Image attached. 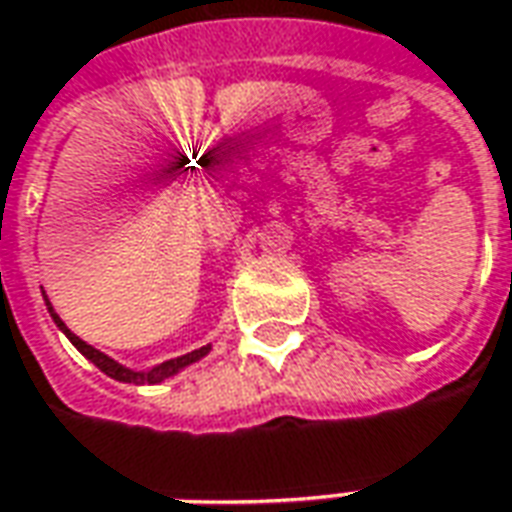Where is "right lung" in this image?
Wrapping results in <instances>:
<instances>
[{
	"label": "right lung",
	"instance_id": "right-lung-1",
	"mask_svg": "<svg viewBox=\"0 0 512 512\" xmlns=\"http://www.w3.org/2000/svg\"><path fill=\"white\" fill-rule=\"evenodd\" d=\"M47 301V298H44ZM47 307H50V301H47ZM50 315H53V321H56L58 327L64 329V335L70 338L72 346L81 352V355H87L104 375L115 377V380H123V383H160V380H166V377L177 375L180 369H185L188 363H194V360H200L205 352H208V346H202V349H194V352H188V355H183V358H174V360H166V363H160V366H154V369H149V372H132V369H126V366H120V363H115L112 358H106L104 352H98L95 346L84 344L78 335H72L70 329L64 327V321L58 318L56 310L50 307Z\"/></svg>",
	"mask_w": 512,
	"mask_h": 512
}]
</instances>
